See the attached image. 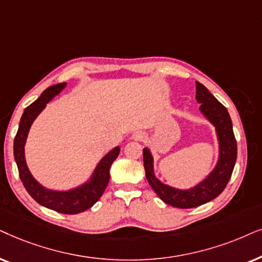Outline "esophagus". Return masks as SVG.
I'll return each instance as SVG.
<instances>
[{
  "label": "esophagus",
  "instance_id": "esophagus-1",
  "mask_svg": "<svg viewBox=\"0 0 262 262\" xmlns=\"http://www.w3.org/2000/svg\"><path fill=\"white\" fill-rule=\"evenodd\" d=\"M145 135L142 132H135V133L133 134V139H135V140H144Z\"/></svg>",
  "mask_w": 262,
  "mask_h": 262
}]
</instances>
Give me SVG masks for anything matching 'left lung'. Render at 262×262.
Here are the masks:
<instances>
[{"instance_id": "8db88e82", "label": "left lung", "mask_w": 262, "mask_h": 262, "mask_svg": "<svg viewBox=\"0 0 262 262\" xmlns=\"http://www.w3.org/2000/svg\"><path fill=\"white\" fill-rule=\"evenodd\" d=\"M195 85V98L201 103V113L213 123L219 140V159L210 176L189 190L175 189L156 179L151 152L147 148L144 149V166L149 186L164 202L179 208L198 207L217 198L225 189L237 158V142L228 110L202 83L196 81Z\"/></svg>"}]
</instances>
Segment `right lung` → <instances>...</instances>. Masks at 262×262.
Instances as JSON below:
<instances>
[{
    "instance_id": "right-lung-1",
    "label": "right lung",
    "mask_w": 262,
    "mask_h": 262,
    "mask_svg": "<svg viewBox=\"0 0 262 262\" xmlns=\"http://www.w3.org/2000/svg\"><path fill=\"white\" fill-rule=\"evenodd\" d=\"M66 82L49 87L41 93V96L36 102H33L24 111L19 123V129H17L15 139H14V158H15L19 176L24 187L26 188L27 193L38 204L47 208H50L52 211L60 212V213L76 214L92 207L103 195L110 180L109 171L111 164L117 158L118 153H120V147L114 148L113 151L107 153L100 160L98 166L96 167V171L90 182L76 188V189L69 191L48 190L33 179L29 169H27L25 153H24V146H25L27 134H29L30 127L34 118L44 109L47 103L50 102L56 95L61 92Z\"/></svg>"
}]
</instances>
